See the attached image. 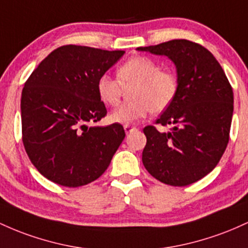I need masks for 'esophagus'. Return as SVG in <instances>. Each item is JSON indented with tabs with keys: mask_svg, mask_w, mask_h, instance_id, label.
I'll return each mask as SVG.
<instances>
[{
	"mask_svg": "<svg viewBox=\"0 0 248 248\" xmlns=\"http://www.w3.org/2000/svg\"><path fill=\"white\" fill-rule=\"evenodd\" d=\"M136 127H133V126H130V125H124V130H125V132L126 133H129V132H131L132 130H135Z\"/></svg>",
	"mask_w": 248,
	"mask_h": 248,
	"instance_id": "34e87169",
	"label": "esophagus"
}]
</instances>
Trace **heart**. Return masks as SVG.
Segmentation results:
<instances>
[{"instance_id": "b5f03b06", "label": "heart", "mask_w": 248, "mask_h": 248, "mask_svg": "<svg viewBox=\"0 0 248 248\" xmlns=\"http://www.w3.org/2000/svg\"><path fill=\"white\" fill-rule=\"evenodd\" d=\"M116 77L103 74L97 80V93L107 105L118 104L122 85L135 84L130 91L131 101L125 102L113 110L110 121L118 124H131L144 118L151 111L161 112L174 101L179 83L176 75L170 70H160L155 60L136 56L127 60L118 69Z\"/></svg>"}]
</instances>
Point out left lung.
<instances>
[{
    "label": "left lung",
    "mask_w": 248,
    "mask_h": 248,
    "mask_svg": "<svg viewBox=\"0 0 248 248\" xmlns=\"http://www.w3.org/2000/svg\"><path fill=\"white\" fill-rule=\"evenodd\" d=\"M138 51L168 56L177 69L178 93L155 124L169 132L144 127L141 160L152 177L171 186H186L210 173L230 138L233 91L221 65L206 48L187 40H172Z\"/></svg>",
    "instance_id": "obj_1"
}]
</instances>
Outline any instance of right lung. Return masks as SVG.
I'll list each match as a JSON object with an SVG mask.
<instances>
[{
    "label": "right lung",
    "instance_id": "1",
    "mask_svg": "<svg viewBox=\"0 0 248 248\" xmlns=\"http://www.w3.org/2000/svg\"><path fill=\"white\" fill-rule=\"evenodd\" d=\"M124 52L63 46L27 79L21 98L22 140L46 179L78 187L101 177L110 165L125 131L118 123L93 125L107 116L96 85Z\"/></svg>",
    "mask_w": 248,
    "mask_h": 248
}]
</instances>
